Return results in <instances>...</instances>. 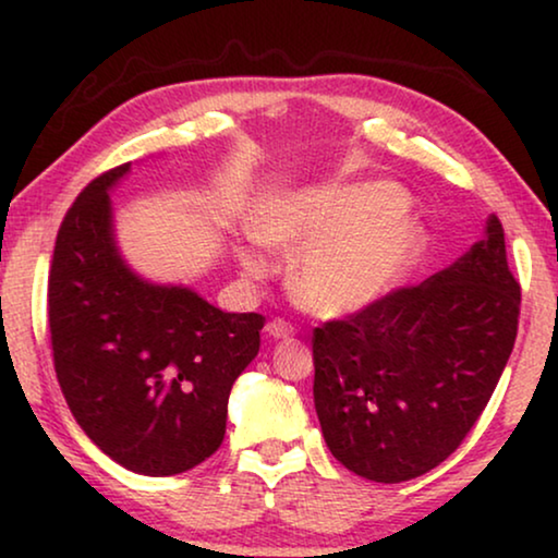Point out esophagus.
<instances>
[{
  "label": "esophagus",
  "mask_w": 558,
  "mask_h": 558,
  "mask_svg": "<svg viewBox=\"0 0 558 558\" xmlns=\"http://www.w3.org/2000/svg\"><path fill=\"white\" fill-rule=\"evenodd\" d=\"M266 335L274 340H281V338H292L294 335V325H289L287 319H271L269 325H266Z\"/></svg>",
  "instance_id": "esophagus-1"
}]
</instances>
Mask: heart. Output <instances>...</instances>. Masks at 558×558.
I'll use <instances>...</instances> for the list:
<instances>
[{
	"instance_id": "heart-1",
	"label": "heart",
	"mask_w": 558,
	"mask_h": 558,
	"mask_svg": "<svg viewBox=\"0 0 558 558\" xmlns=\"http://www.w3.org/2000/svg\"><path fill=\"white\" fill-rule=\"evenodd\" d=\"M393 182H357L279 197L258 220L256 235L281 251H300L289 269L294 300L319 317L355 315L414 271L429 246L426 228L407 210ZM251 277L264 264L241 256Z\"/></svg>"
}]
</instances>
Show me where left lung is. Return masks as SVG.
Masks as SVG:
<instances>
[{
  "mask_svg": "<svg viewBox=\"0 0 558 558\" xmlns=\"http://www.w3.org/2000/svg\"><path fill=\"white\" fill-rule=\"evenodd\" d=\"M521 284L506 233L485 239L416 287L315 327V409L340 464L403 483L445 462L498 386L518 332Z\"/></svg>",
  "mask_w": 558,
  "mask_h": 558,
  "instance_id": "8db88e82",
  "label": "left lung"
}]
</instances>
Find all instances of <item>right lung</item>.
<instances>
[{
    "label": "right lung",
    "mask_w": 558,
    "mask_h": 558,
    "mask_svg": "<svg viewBox=\"0 0 558 558\" xmlns=\"http://www.w3.org/2000/svg\"><path fill=\"white\" fill-rule=\"evenodd\" d=\"M129 167L88 182L60 223L48 279L52 361L88 439L121 468L167 477L220 447L228 396L258 353L264 317L129 269L109 197Z\"/></svg>",
    "instance_id": "obj_1"
}]
</instances>
